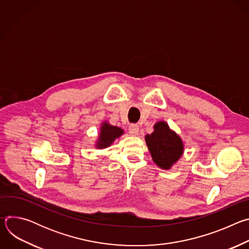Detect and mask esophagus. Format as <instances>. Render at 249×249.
I'll return each mask as SVG.
<instances>
[{"instance_id": "obj_1", "label": "esophagus", "mask_w": 249, "mask_h": 249, "mask_svg": "<svg viewBox=\"0 0 249 249\" xmlns=\"http://www.w3.org/2000/svg\"><path fill=\"white\" fill-rule=\"evenodd\" d=\"M129 133L132 136H137L138 133H139V126L136 125V124H131L129 126Z\"/></svg>"}]
</instances>
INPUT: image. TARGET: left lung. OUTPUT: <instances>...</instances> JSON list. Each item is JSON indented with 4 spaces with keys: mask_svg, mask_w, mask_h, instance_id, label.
Masks as SVG:
<instances>
[{
    "mask_svg": "<svg viewBox=\"0 0 249 249\" xmlns=\"http://www.w3.org/2000/svg\"><path fill=\"white\" fill-rule=\"evenodd\" d=\"M154 128L155 131L145 138L148 148L154 161L160 167L168 169L183 153L182 141L163 121L158 122Z\"/></svg>",
    "mask_w": 249,
    "mask_h": 249,
    "instance_id": "obj_1",
    "label": "left lung"
}]
</instances>
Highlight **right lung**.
Masks as SVG:
<instances>
[{
  "mask_svg": "<svg viewBox=\"0 0 249 249\" xmlns=\"http://www.w3.org/2000/svg\"><path fill=\"white\" fill-rule=\"evenodd\" d=\"M123 134V130L115 127V126H110L107 123H104L101 127L100 130V135H99V140L97 142L96 147L99 149L106 148L111 145L112 142L120 137Z\"/></svg>",
  "mask_w": 249,
  "mask_h": 249,
  "instance_id": "obj_1",
  "label": "right lung"
}]
</instances>
